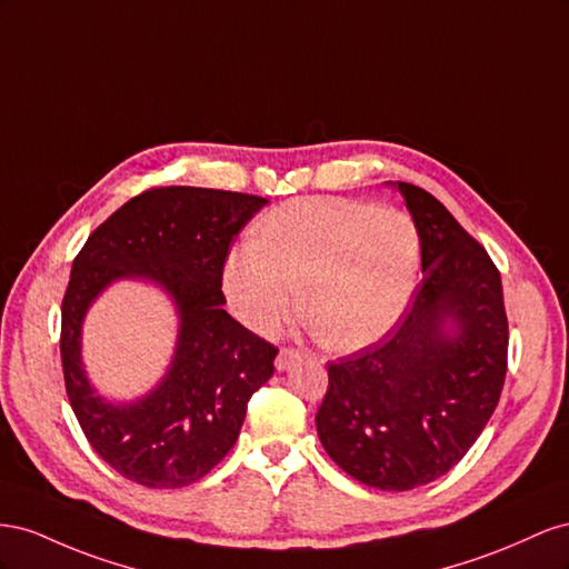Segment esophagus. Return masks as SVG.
<instances>
[{
  "instance_id": "obj_1",
  "label": "esophagus",
  "mask_w": 569,
  "mask_h": 569,
  "mask_svg": "<svg viewBox=\"0 0 569 569\" xmlns=\"http://www.w3.org/2000/svg\"><path fill=\"white\" fill-rule=\"evenodd\" d=\"M298 360H300V355L296 350L283 348V350H279V355H276V362L273 365H276V369H279V371H286V369L293 367Z\"/></svg>"
}]
</instances>
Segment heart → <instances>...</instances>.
<instances>
[{"instance_id": "b5f03b06", "label": "heart", "mask_w": 569, "mask_h": 569, "mask_svg": "<svg viewBox=\"0 0 569 569\" xmlns=\"http://www.w3.org/2000/svg\"><path fill=\"white\" fill-rule=\"evenodd\" d=\"M419 281V236L396 207L340 198L283 204L223 262L233 312L257 333H276L300 302L333 348L377 343L408 312Z\"/></svg>"}]
</instances>
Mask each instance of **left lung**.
Wrapping results in <instances>:
<instances>
[{
	"label": "left lung",
	"mask_w": 569,
	"mask_h": 569,
	"mask_svg": "<svg viewBox=\"0 0 569 569\" xmlns=\"http://www.w3.org/2000/svg\"><path fill=\"white\" fill-rule=\"evenodd\" d=\"M396 188L415 221L421 283L400 327L329 362L317 433L352 479L410 491L443 477L491 419L508 365V317L491 257L431 192Z\"/></svg>",
	"instance_id": "obj_1"
}]
</instances>
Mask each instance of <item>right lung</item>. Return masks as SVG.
I'll return each instance as SVG.
<instances>
[{
  "instance_id": "obj_1",
  "label": "right lung",
  "mask_w": 569,
  "mask_h": 569,
  "mask_svg": "<svg viewBox=\"0 0 569 569\" xmlns=\"http://www.w3.org/2000/svg\"><path fill=\"white\" fill-rule=\"evenodd\" d=\"M269 200L212 188H154L94 229L61 302V365L80 429L107 465L148 489L202 479L238 441L248 400L273 375L276 350L223 310L231 240ZM119 280L157 284L179 317L177 348L144 397L113 403L82 362V323Z\"/></svg>"
}]
</instances>
